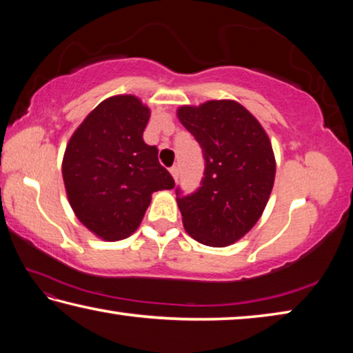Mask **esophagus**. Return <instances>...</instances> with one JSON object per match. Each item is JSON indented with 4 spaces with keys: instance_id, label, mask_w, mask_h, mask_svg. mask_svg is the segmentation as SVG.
I'll use <instances>...</instances> for the list:
<instances>
[{
    "instance_id": "34e87169",
    "label": "esophagus",
    "mask_w": 353,
    "mask_h": 353,
    "mask_svg": "<svg viewBox=\"0 0 353 353\" xmlns=\"http://www.w3.org/2000/svg\"><path fill=\"white\" fill-rule=\"evenodd\" d=\"M170 172H171V176L174 177V181H177V179H179V168H177L176 165H174V166H171V168H170Z\"/></svg>"
}]
</instances>
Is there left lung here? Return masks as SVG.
<instances>
[{"label":"left lung","mask_w":353,"mask_h":353,"mask_svg":"<svg viewBox=\"0 0 353 353\" xmlns=\"http://www.w3.org/2000/svg\"><path fill=\"white\" fill-rule=\"evenodd\" d=\"M177 117L202 148L201 187L176 190L185 230L205 246L240 240L260 219L276 177L270 137L248 109L230 99L182 105Z\"/></svg>","instance_id":"1"}]
</instances>
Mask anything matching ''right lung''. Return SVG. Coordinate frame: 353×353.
I'll use <instances>...</instances> for the list:
<instances>
[{
    "instance_id": "right-lung-1",
    "label": "right lung",
    "mask_w": 353,
    "mask_h": 353,
    "mask_svg": "<svg viewBox=\"0 0 353 353\" xmlns=\"http://www.w3.org/2000/svg\"><path fill=\"white\" fill-rule=\"evenodd\" d=\"M151 110L134 94L107 98L88 113L65 149L62 176L77 219L105 241L139 229L154 191L174 179L159 149L143 141Z\"/></svg>"
}]
</instances>
